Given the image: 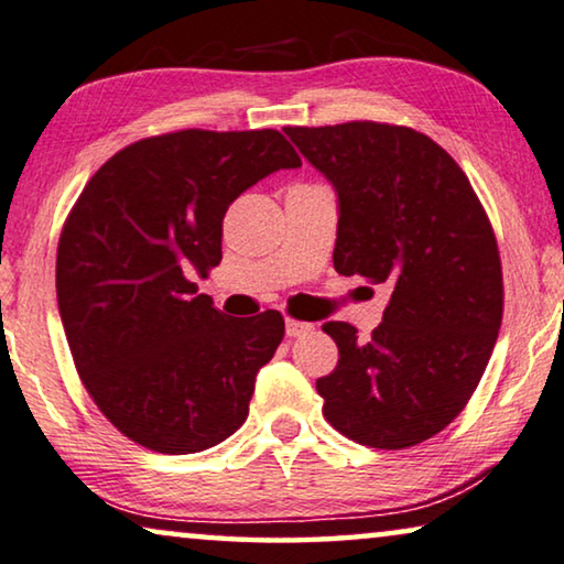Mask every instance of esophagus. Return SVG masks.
I'll use <instances>...</instances> for the list:
<instances>
[{
	"instance_id": "34e87169",
	"label": "esophagus",
	"mask_w": 564,
	"mask_h": 564,
	"mask_svg": "<svg viewBox=\"0 0 564 564\" xmlns=\"http://www.w3.org/2000/svg\"><path fill=\"white\" fill-rule=\"evenodd\" d=\"M307 333H313V323H302V321H290V317H288V336H290V338H300V336H307Z\"/></svg>"
}]
</instances>
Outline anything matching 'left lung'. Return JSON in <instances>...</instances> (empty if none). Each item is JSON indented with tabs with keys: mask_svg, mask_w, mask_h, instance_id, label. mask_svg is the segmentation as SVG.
<instances>
[{
	"mask_svg": "<svg viewBox=\"0 0 564 564\" xmlns=\"http://www.w3.org/2000/svg\"><path fill=\"white\" fill-rule=\"evenodd\" d=\"M284 132L336 191V272L391 292L366 343L354 325H323L340 354L315 383L325 420L369 447L417 445L463 412L499 338L494 228L458 162L414 129L348 121Z\"/></svg>",
	"mask_w": 564,
	"mask_h": 564,
	"instance_id": "left-lung-1",
	"label": "left lung"
}]
</instances>
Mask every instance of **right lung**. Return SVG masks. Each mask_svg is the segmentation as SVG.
I'll use <instances>...</instances> for the list:
<instances>
[{
	"label": "right lung",
	"mask_w": 564,
	"mask_h": 564,
	"mask_svg": "<svg viewBox=\"0 0 564 564\" xmlns=\"http://www.w3.org/2000/svg\"><path fill=\"white\" fill-rule=\"evenodd\" d=\"M300 165L274 129H185L124 147L84 187L61 234L55 292L84 387L129 440L200 453L247 420L284 321L274 310L231 321L193 276L221 264L228 206Z\"/></svg>",
	"instance_id": "right-lung-1"
}]
</instances>
